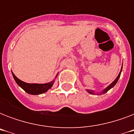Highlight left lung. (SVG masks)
<instances>
[{
  "mask_svg": "<svg viewBox=\"0 0 134 134\" xmlns=\"http://www.w3.org/2000/svg\"><path fill=\"white\" fill-rule=\"evenodd\" d=\"M122 68H121V70L120 71V73H119L118 76H117V78L115 79V81L113 82L112 83L110 84V85H109V86L107 87V88H106L105 89L103 90V91H102L101 92H99L100 94H105L106 92H107L110 89H111L112 88H113L115 86V85L117 83V82H118V79H120V74H121V72H122ZM86 91L88 92H89L90 94H94V92L93 90H86Z\"/></svg>",
  "mask_w": 134,
  "mask_h": 134,
  "instance_id": "obj_1",
  "label": "left lung"
}]
</instances>
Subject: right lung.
Listing matches in <instances>:
<instances>
[{"instance_id":"1","label":"right lung","mask_w":134,"mask_h":134,"mask_svg":"<svg viewBox=\"0 0 134 134\" xmlns=\"http://www.w3.org/2000/svg\"><path fill=\"white\" fill-rule=\"evenodd\" d=\"M12 73V76H13L14 79L15 80L16 83L18 84V86H20L22 89L25 90L27 93L30 94H40L44 93L46 91H48V90L51 88L53 83H54L55 80L52 81L47 83H43V84H39V83H28L26 82H24L19 79L14 74L13 72ZM57 76L55 78L57 77Z\"/></svg>"}]
</instances>
